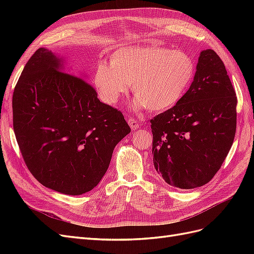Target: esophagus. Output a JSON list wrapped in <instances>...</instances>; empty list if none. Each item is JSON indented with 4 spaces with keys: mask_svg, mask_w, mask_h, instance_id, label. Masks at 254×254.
<instances>
[{
    "mask_svg": "<svg viewBox=\"0 0 254 254\" xmlns=\"http://www.w3.org/2000/svg\"><path fill=\"white\" fill-rule=\"evenodd\" d=\"M128 125L130 126V128H131L132 130L139 129V128H140V126H141L140 122H139V121H136V120H135V119H133V118H130V119L128 120Z\"/></svg>",
    "mask_w": 254,
    "mask_h": 254,
    "instance_id": "esophagus-1",
    "label": "esophagus"
}]
</instances>
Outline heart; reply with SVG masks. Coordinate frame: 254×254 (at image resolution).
I'll list each match as a JSON object with an SVG mask.
<instances>
[{"label":"heart","mask_w":254,"mask_h":254,"mask_svg":"<svg viewBox=\"0 0 254 254\" xmlns=\"http://www.w3.org/2000/svg\"><path fill=\"white\" fill-rule=\"evenodd\" d=\"M194 75L195 64L189 54L151 44L115 51L109 64L96 66L93 84L105 103L115 105L132 83L134 108L158 112L180 101Z\"/></svg>","instance_id":"heart-1"}]
</instances>
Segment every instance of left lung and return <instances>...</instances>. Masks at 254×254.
Here are the masks:
<instances>
[{"mask_svg": "<svg viewBox=\"0 0 254 254\" xmlns=\"http://www.w3.org/2000/svg\"><path fill=\"white\" fill-rule=\"evenodd\" d=\"M236 103L222 60L201 51L187 93L150 121L153 166L166 183L190 190L213 178L234 140Z\"/></svg>", "mask_w": 254, "mask_h": 254, "instance_id": "obj_1", "label": "left lung"}]
</instances>
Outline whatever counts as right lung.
Listing matches in <instances>:
<instances>
[{
  "mask_svg": "<svg viewBox=\"0 0 254 254\" xmlns=\"http://www.w3.org/2000/svg\"><path fill=\"white\" fill-rule=\"evenodd\" d=\"M83 77L40 48L12 96L13 130L28 170L42 186L72 196L97 186L130 132L122 112L99 101Z\"/></svg>",
  "mask_w": 254,
  "mask_h": 254,
  "instance_id": "add662e5",
  "label": "right lung"
}]
</instances>
